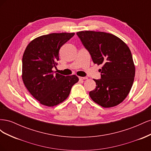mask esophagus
<instances>
[{
    "label": "esophagus",
    "instance_id": "1",
    "mask_svg": "<svg viewBox=\"0 0 151 151\" xmlns=\"http://www.w3.org/2000/svg\"><path fill=\"white\" fill-rule=\"evenodd\" d=\"M79 80H85L88 79V77H79Z\"/></svg>",
    "mask_w": 151,
    "mask_h": 151
}]
</instances>
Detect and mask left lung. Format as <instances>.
<instances>
[{"label": "left lung", "mask_w": 151, "mask_h": 151, "mask_svg": "<svg viewBox=\"0 0 151 151\" xmlns=\"http://www.w3.org/2000/svg\"><path fill=\"white\" fill-rule=\"evenodd\" d=\"M95 64L103 65L100 79H94L96 88L89 92L93 101L104 108L117 106L133 85L135 68L130 50L117 36L101 31L77 33Z\"/></svg>", "instance_id": "1"}]
</instances>
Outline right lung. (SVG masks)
I'll return each mask as SVG.
<instances>
[{"mask_svg":"<svg viewBox=\"0 0 151 151\" xmlns=\"http://www.w3.org/2000/svg\"><path fill=\"white\" fill-rule=\"evenodd\" d=\"M74 33H51L36 38L28 45L22 57V79L27 89L43 105L52 107L68 98L72 86L79 81L76 75L56 73L59 50Z\"/></svg>","mask_w":151,"mask_h":151,"instance_id":"obj_1","label":"right lung"}]
</instances>
